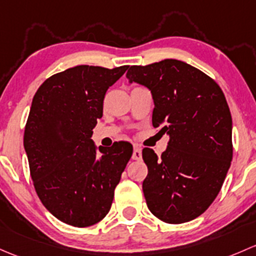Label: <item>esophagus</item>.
Wrapping results in <instances>:
<instances>
[{"label": "esophagus", "instance_id": "obj_1", "mask_svg": "<svg viewBox=\"0 0 256 256\" xmlns=\"http://www.w3.org/2000/svg\"><path fill=\"white\" fill-rule=\"evenodd\" d=\"M132 159H133V160H140L142 159V149H140V146H134L133 154H132Z\"/></svg>", "mask_w": 256, "mask_h": 256}]
</instances>
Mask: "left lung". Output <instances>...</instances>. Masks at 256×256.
I'll list each match as a JSON object with an SVG mask.
<instances>
[{
  "instance_id": "8db88e82",
  "label": "left lung",
  "mask_w": 256,
  "mask_h": 256,
  "mask_svg": "<svg viewBox=\"0 0 256 256\" xmlns=\"http://www.w3.org/2000/svg\"><path fill=\"white\" fill-rule=\"evenodd\" d=\"M127 78L149 88L152 126L170 138L162 158L143 149L148 208L170 224L194 220L217 197L233 158L224 94L201 70L175 59L130 66Z\"/></svg>"
}]
</instances>
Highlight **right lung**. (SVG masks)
Returning <instances> with one entry per match:
<instances>
[{"instance_id": "1", "label": "right lung", "mask_w": 256, "mask_h": 256, "mask_svg": "<svg viewBox=\"0 0 256 256\" xmlns=\"http://www.w3.org/2000/svg\"><path fill=\"white\" fill-rule=\"evenodd\" d=\"M128 69L78 65L46 78L32 101L24 149L34 187L54 217L90 226L106 217L133 154L128 142L94 146L107 90Z\"/></svg>"}]
</instances>
